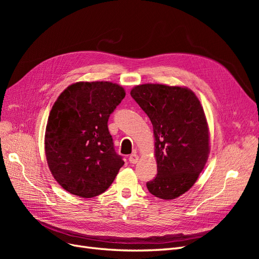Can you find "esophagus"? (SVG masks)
Returning a JSON list of instances; mask_svg holds the SVG:
<instances>
[{
    "mask_svg": "<svg viewBox=\"0 0 259 259\" xmlns=\"http://www.w3.org/2000/svg\"><path fill=\"white\" fill-rule=\"evenodd\" d=\"M138 160H139V156H138V154H136V153H133V154H131V155L128 156V161H130V163H132V164H136V163L138 162Z\"/></svg>",
    "mask_w": 259,
    "mask_h": 259,
    "instance_id": "1",
    "label": "esophagus"
}]
</instances>
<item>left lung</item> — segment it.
<instances>
[{"label": "left lung", "instance_id": "left-lung-1", "mask_svg": "<svg viewBox=\"0 0 259 259\" xmlns=\"http://www.w3.org/2000/svg\"><path fill=\"white\" fill-rule=\"evenodd\" d=\"M150 119L155 138L158 174L147 183L149 192L173 200L197 182L209 153V132L195 94L182 86L142 84L131 91Z\"/></svg>", "mask_w": 259, "mask_h": 259}]
</instances>
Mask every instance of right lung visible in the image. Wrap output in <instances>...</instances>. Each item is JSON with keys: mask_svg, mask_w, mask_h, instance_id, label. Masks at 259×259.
Segmentation results:
<instances>
[{"mask_svg": "<svg viewBox=\"0 0 259 259\" xmlns=\"http://www.w3.org/2000/svg\"><path fill=\"white\" fill-rule=\"evenodd\" d=\"M125 97L111 82H76L52 108L45 131V155L52 175L70 193L93 198L105 192L123 166L108 120Z\"/></svg>", "mask_w": 259, "mask_h": 259, "instance_id": "1", "label": "right lung"}]
</instances>
